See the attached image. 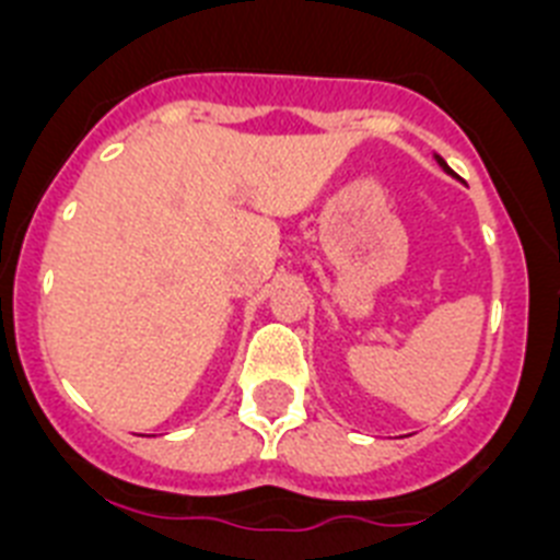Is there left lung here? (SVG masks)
<instances>
[{
    "label": "left lung",
    "mask_w": 560,
    "mask_h": 560,
    "mask_svg": "<svg viewBox=\"0 0 560 560\" xmlns=\"http://www.w3.org/2000/svg\"><path fill=\"white\" fill-rule=\"evenodd\" d=\"M438 162H440V167H443V171H446V173H452V167H448V165H446V162L440 160V156H438Z\"/></svg>",
    "instance_id": "obj_1"
}]
</instances>
